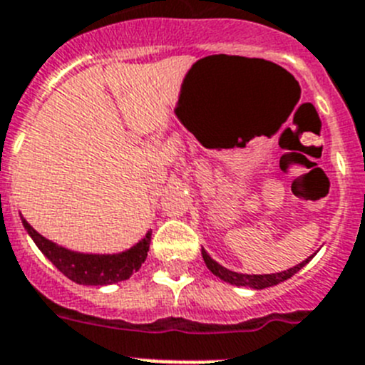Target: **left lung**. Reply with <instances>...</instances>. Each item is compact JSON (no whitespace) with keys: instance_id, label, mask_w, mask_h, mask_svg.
<instances>
[{"instance_id":"8db88e82","label":"left lung","mask_w":365,"mask_h":365,"mask_svg":"<svg viewBox=\"0 0 365 365\" xmlns=\"http://www.w3.org/2000/svg\"><path fill=\"white\" fill-rule=\"evenodd\" d=\"M202 255H203V261H205L207 268H209V270L212 272L216 277H220L221 281L229 282V284H234V286H245V288H252V290H263V288H270V286H275V284H279V282L286 281V279H290L292 275L297 274V272L301 270L306 263H309L315 254L309 255L308 259L302 261V263H299L297 267L288 268V270H284V272H277V274H263V275L240 274V272L229 270V268L221 267L217 261H214L212 257H210V255L203 250V248H202Z\"/></svg>"}]
</instances>
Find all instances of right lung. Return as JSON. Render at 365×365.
<instances>
[{
    "mask_svg": "<svg viewBox=\"0 0 365 365\" xmlns=\"http://www.w3.org/2000/svg\"><path fill=\"white\" fill-rule=\"evenodd\" d=\"M21 221L37 248L52 261L57 270L63 272L68 279L77 284L106 286L125 281L135 272L140 270L142 263L148 257L149 243H151V230H148V234L138 243L118 254H84V252L70 250L46 240L23 216Z\"/></svg>",
    "mask_w": 365,
    "mask_h": 365,
    "instance_id": "add662e5",
    "label": "right lung"
}]
</instances>
